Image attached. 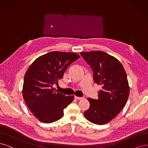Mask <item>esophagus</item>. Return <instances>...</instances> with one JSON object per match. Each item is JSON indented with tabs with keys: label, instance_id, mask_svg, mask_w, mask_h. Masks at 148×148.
Listing matches in <instances>:
<instances>
[{
	"label": "esophagus",
	"instance_id": "esophagus-1",
	"mask_svg": "<svg viewBox=\"0 0 148 148\" xmlns=\"http://www.w3.org/2000/svg\"><path fill=\"white\" fill-rule=\"evenodd\" d=\"M75 99H77V100H80V99H83L84 97H78V96H75Z\"/></svg>",
	"mask_w": 148,
	"mask_h": 148
}]
</instances>
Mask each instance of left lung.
Returning <instances> with one entry per match:
<instances>
[{"mask_svg": "<svg viewBox=\"0 0 148 148\" xmlns=\"http://www.w3.org/2000/svg\"><path fill=\"white\" fill-rule=\"evenodd\" d=\"M93 71L95 83L102 85L98 99L88 98L90 108L84 116L90 122L103 125L121 111L129 95V86L123 66L115 57L100 51L81 52Z\"/></svg>", "mask_w": 148, "mask_h": 148, "instance_id": "8db88e82", "label": "left lung"}]
</instances>
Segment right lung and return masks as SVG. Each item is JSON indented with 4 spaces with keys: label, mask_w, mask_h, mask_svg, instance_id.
Here are the masks:
<instances>
[{
    "label": "right lung",
    "mask_w": 148,
    "mask_h": 148,
    "mask_svg": "<svg viewBox=\"0 0 148 148\" xmlns=\"http://www.w3.org/2000/svg\"><path fill=\"white\" fill-rule=\"evenodd\" d=\"M80 58L78 54L53 51L36 58L24 75L23 96L34 115L40 121L51 123L63 116V110L74 100L56 91L54 84L63 79L69 66Z\"/></svg>",
    "instance_id": "1"
}]
</instances>
